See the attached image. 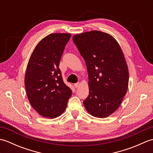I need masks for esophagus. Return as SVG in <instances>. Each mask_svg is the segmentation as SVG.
<instances>
[{
	"instance_id": "esophagus-1",
	"label": "esophagus",
	"mask_w": 153,
	"mask_h": 153,
	"mask_svg": "<svg viewBox=\"0 0 153 153\" xmlns=\"http://www.w3.org/2000/svg\"><path fill=\"white\" fill-rule=\"evenodd\" d=\"M74 87H76V88H77V87H78L79 86V83H75L74 84Z\"/></svg>"
}]
</instances>
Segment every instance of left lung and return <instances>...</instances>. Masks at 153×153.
I'll list each match as a JSON object with an SVG mask.
<instances>
[{
  "instance_id": "8db88e82",
  "label": "left lung",
  "mask_w": 153,
  "mask_h": 153,
  "mask_svg": "<svg viewBox=\"0 0 153 153\" xmlns=\"http://www.w3.org/2000/svg\"><path fill=\"white\" fill-rule=\"evenodd\" d=\"M72 39L89 74V95L84 106L93 116L106 118L118 108L128 91V68L122 48L112 35L100 31Z\"/></svg>"
}]
</instances>
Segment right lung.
<instances>
[{
	"label": "right lung",
	"instance_id": "obj_1",
	"mask_svg": "<svg viewBox=\"0 0 153 153\" xmlns=\"http://www.w3.org/2000/svg\"><path fill=\"white\" fill-rule=\"evenodd\" d=\"M70 33H52L39 41L29 60L25 87L32 107L45 118H54L66 110L72 94L63 82L59 64Z\"/></svg>",
	"mask_w": 153,
	"mask_h": 153
}]
</instances>
